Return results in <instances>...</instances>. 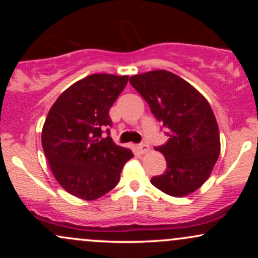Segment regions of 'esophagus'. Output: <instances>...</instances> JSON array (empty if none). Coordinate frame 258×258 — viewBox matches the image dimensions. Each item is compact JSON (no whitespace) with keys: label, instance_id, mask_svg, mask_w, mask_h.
Segmentation results:
<instances>
[{"label":"esophagus","instance_id":"obj_1","mask_svg":"<svg viewBox=\"0 0 258 258\" xmlns=\"http://www.w3.org/2000/svg\"><path fill=\"white\" fill-rule=\"evenodd\" d=\"M137 149H138V152L141 153V154H144V153H147L148 150H149V146H148L147 143L138 144V146H137Z\"/></svg>","mask_w":258,"mask_h":258}]
</instances>
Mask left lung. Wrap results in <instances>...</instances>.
Segmentation results:
<instances>
[{
	"instance_id": "left-lung-1",
	"label": "left lung",
	"mask_w": 258,
	"mask_h": 258,
	"mask_svg": "<svg viewBox=\"0 0 258 258\" xmlns=\"http://www.w3.org/2000/svg\"><path fill=\"white\" fill-rule=\"evenodd\" d=\"M167 128L168 141L156 150L166 159V171L152 184L171 197H186L211 174L221 152L220 131L209 102L185 80L167 70H154L130 79Z\"/></svg>"
}]
</instances>
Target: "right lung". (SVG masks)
<instances>
[{
    "instance_id": "right-lung-1",
    "label": "right lung",
    "mask_w": 258,
    "mask_h": 258,
    "mask_svg": "<svg viewBox=\"0 0 258 258\" xmlns=\"http://www.w3.org/2000/svg\"><path fill=\"white\" fill-rule=\"evenodd\" d=\"M128 76L93 74L65 90L49 109L42 128V148L55 179L68 193L96 200L119 183L131 149L116 146L102 130L111 127L109 110Z\"/></svg>"
}]
</instances>
